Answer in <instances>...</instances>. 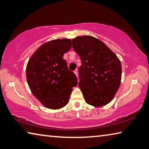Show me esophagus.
I'll list each match as a JSON object with an SVG mask.
<instances>
[{
  "label": "esophagus",
  "instance_id": "34e87169",
  "mask_svg": "<svg viewBox=\"0 0 149 149\" xmlns=\"http://www.w3.org/2000/svg\"><path fill=\"white\" fill-rule=\"evenodd\" d=\"M74 74H75V75H76L77 76V77H78V74H77V70H75V71H74Z\"/></svg>",
  "mask_w": 149,
  "mask_h": 149
}]
</instances>
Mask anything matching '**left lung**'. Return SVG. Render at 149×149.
<instances>
[{
  "label": "left lung",
  "instance_id": "left-lung-1",
  "mask_svg": "<svg viewBox=\"0 0 149 149\" xmlns=\"http://www.w3.org/2000/svg\"><path fill=\"white\" fill-rule=\"evenodd\" d=\"M72 47L81 60L78 85L85 102L95 107L108 104L121 84L119 58L107 45L90 35L73 39Z\"/></svg>",
  "mask_w": 149,
  "mask_h": 149
}]
</instances>
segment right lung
Here are the masks:
<instances>
[{"label": "right lung", "mask_w": 149, "mask_h": 149, "mask_svg": "<svg viewBox=\"0 0 149 149\" xmlns=\"http://www.w3.org/2000/svg\"><path fill=\"white\" fill-rule=\"evenodd\" d=\"M70 39H54L41 45L30 57L26 66L29 87L35 98L49 109L58 110L69 102L75 75L70 71L64 54L71 49Z\"/></svg>", "instance_id": "1"}]
</instances>
